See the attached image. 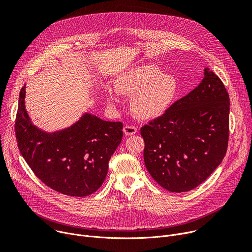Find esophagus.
<instances>
[{"mask_svg":"<svg viewBox=\"0 0 252 252\" xmlns=\"http://www.w3.org/2000/svg\"><path fill=\"white\" fill-rule=\"evenodd\" d=\"M137 127L135 126H125L124 127V132L126 133V136H131V135H135L137 132Z\"/></svg>","mask_w":252,"mask_h":252,"instance_id":"34e87169","label":"esophagus"}]
</instances>
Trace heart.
I'll return each instance as SVG.
<instances>
[{
	"label": "heart",
	"mask_w": 252,
	"mask_h": 252,
	"mask_svg": "<svg viewBox=\"0 0 252 252\" xmlns=\"http://www.w3.org/2000/svg\"><path fill=\"white\" fill-rule=\"evenodd\" d=\"M120 92L133 95L131 111L141 120H154L168 110L179 94L176 78L156 65L143 64L128 70L117 81ZM109 101L119 102L113 91L108 93Z\"/></svg>",
	"instance_id": "heart-1"
}]
</instances>
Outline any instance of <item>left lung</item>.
Wrapping results in <instances>:
<instances>
[{"instance_id": "left-lung-1", "label": "left lung", "mask_w": 252, "mask_h": 252, "mask_svg": "<svg viewBox=\"0 0 252 252\" xmlns=\"http://www.w3.org/2000/svg\"><path fill=\"white\" fill-rule=\"evenodd\" d=\"M229 94L210 69L199 85L141 128L149 173L171 192L203 183L224 159L229 141Z\"/></svg>"}]
</instances>
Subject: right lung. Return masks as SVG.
Instances as JSON below:
<instances>
[{
  "instance_id": "1",
  "label": "right lung",
  "mask_w": 252,
  "mask_h": 252,
  "mask_svg": "<svg viewBox=\"0 0 252 252\" xmlns=\"http://www.w3.org/2000/svg\"><path fill=\"white\" fill-rule=\"evenodd\" d=\"M24 85L19 94L15 133L20 153L37 178L71 196L95 192L106 177L108 162L122 142L123 124L86 113L70 128L45 133L31 124L25 110Z\"/></svg>"
}]
</instances>
